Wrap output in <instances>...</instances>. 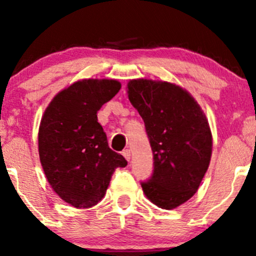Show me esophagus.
<instances>
[{"label":"esophagus","mask_w":256,"mask_h":256,"mask_svg":"<svg viewBox=\"0 0 256 256\" xmlns=\"http://www.w3.org/2000/svg\"><path fill=\"white\" fill-rule=\"evenodd\" d=\"M122 156L125 157V158L128 160V161H130V158H131L130 150H124V151H122Z\"/></svg>","instance_id":"obj_1"}]
</instances>
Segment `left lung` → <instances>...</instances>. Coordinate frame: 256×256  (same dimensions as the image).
<instances>
[{
    "instance_id": "1",
    "label": "left lung",
    "mask_w": 256,
    "mask_h": 256,
    "mask_svg": "<svg viewBox=\"0 0 256 256\" xmlns=\"http://www.w3.org/2000/svg\"><path fill=\"white\" fill-rule=\"evenodd\" d=\"M128 100L142 118L154 154V174L141 182L154 204L174 209L194 196L212 156V132L194 98L176 84L134 79Z\"/></svg>"
}]
</instances>
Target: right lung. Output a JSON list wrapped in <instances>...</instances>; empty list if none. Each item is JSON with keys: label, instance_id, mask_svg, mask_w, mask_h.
<instances>
[{"label": "right lung", "instance_id": "1", "mask_svg": "<svg viewBox=\"0 0 256 256\" xmlns=\"http://www.w3.org/2000/svg\"><path fill=\"white\" fill-rule=\"evenodd\" d=\"M121 84L114 79H82L59 92L40 120L38 151L54 192L76 208L102 200L118 167L128 161L108 144L98 112Z\"/></svg>", "mask_w": 256, "mask_h": 256}]
</instances>
